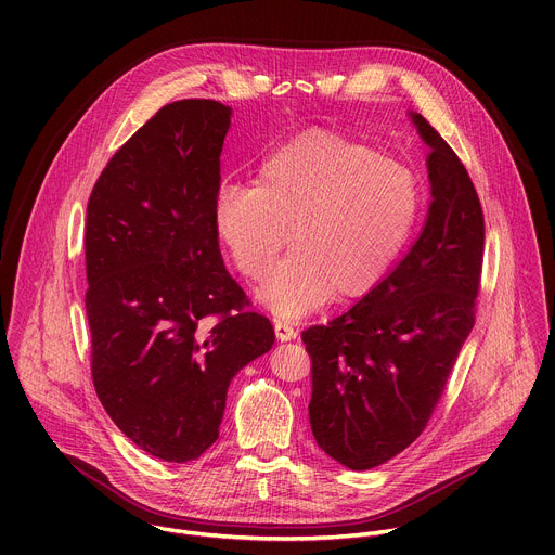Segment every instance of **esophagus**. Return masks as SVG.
Returning <instances> with one entry per match:
<instances>
[{
	"mask_svg": "<svg viewBox=\"0 0 555 555\" xmlns=\"http://www.w3.org/2000/svg\"><path fill=\"white\" fill-rule=\"evenodd\" d=\"M276 334H279L281 340H289L292 336H296L294 334V325L289 321H285V319H276Z\"/></svg>",
	"mask_w": 555,
	"mask_h": 555,
	"instance_id": "34e87169",
	"label": "esophagus"
}]
</instances>
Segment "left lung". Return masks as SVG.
Listing matches in <instances>:
<instances>
[{"label": "left lung", "mask_w": 555, "mask_h": 555, "mask_svg": "<svg viewBox=\"0 0 555 555\" xmlns=\"http://www.w3.org/2000/svg\"><path fill=\"white\" fill-rule=\"evenodd\" d=\"M228 127L219 101L165 105L112 155L88 202L96 395L138 448L176 463L217 441L230 379L274 343L219 253Z\"/></svg>", "instance_id": "8db88e82"}]
</instances>
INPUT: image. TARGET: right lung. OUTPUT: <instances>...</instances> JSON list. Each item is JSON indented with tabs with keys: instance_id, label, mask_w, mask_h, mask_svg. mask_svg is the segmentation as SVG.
I'll return each instance as SVG.
<instances>
[{
	"instance_id": "right-lung-1",
	"label": "right lung",
	"mask_w": 555,
	"mask_h": 555,
	"mask_svg": "<svg viewBox=\"0 0 555 555\" xmlns=\"http://www.w3.org/2000/svg\"><path fill=\"white\" fill-rule=\"evenodd\" d=\"M417 122L433 149V204L420 240L349 311L302 332L311 433L351 469L392 459L424 433L477 313L483 208L456 153Z\"/></svg>"
}]
</instances>
